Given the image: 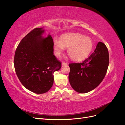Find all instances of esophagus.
<instances>
[{
    "label": "esophagus",
    "mask_w": 125,
    "mask_h": 125,
    "mask_svg": "<svg viewBox=\"0 0 125 125\" xmlns=\"http://www.w3.org/2000/svg\"><path fill=\"white\" fill-rule=\"evenodd\" d=\"M62 66H65V65H68V63H67L66 62H62Z\"/></svg>",
    "instance_id": "esophagus-1"
}]
</instances>
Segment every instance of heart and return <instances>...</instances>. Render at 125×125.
Listing matches in <instances>:
<instances>
[{
  "label": "heart",
  "mask_w": 125,
  "mask_h": 125,
  "mask_svg": "<svg viewBox=\"0 0 125 125\" xmlns=\"http://www.w3.org/2000/svg\"><path fill=\"white\" fill-rule=\"evenodd\" d=\"M68 48L67 52L74 61L85 59L92 51L93 42L89 37L76 33H68L62 35L60 40L55 39L53 49L55 55L59 57Z\"/></svg>",
  "instance_id": "obj_1"
}]
</instances>
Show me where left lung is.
Listing matches in <instances>:
<instances>
[{
	"mask_svg": "<svg viewBox=\"0 0 125 125\" xmlns=\"http://www.w3.org/2000/svg\"><path fill=\"white\" fill-rule=\"evenodd\" d=\"M108 64L107 48L100 42L89 57L82 62L69 64V80L71 87L80 93H88L94 90L103 81Z\"/></svg>",
	"mask_w": 125,
	"mask_h": 125,
	"instance_id": "8db88e82",
	"label": "left lung"
}]
</instances>
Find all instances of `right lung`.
Masks as SVG:
<instances>
[{
  "label": "right lung",
  "mask_w": 125,
  "mask_h": 125,
  "mask_svg": "<svg viewBox=\"0 0 125 125\" xmlns=\"http://www.w3.org/2000/svg\"><path fill=\"white\" fill-rule=\"evenodd\" d=\"M44 30L35 28L25 36L15 52L14 66L18 78L26 89L36 94L47 92L54 83V73L62 63L54 55L51 35L43 38Z\"/></svg>",
  "instance_id": "obj_1"
}]
</instances>
